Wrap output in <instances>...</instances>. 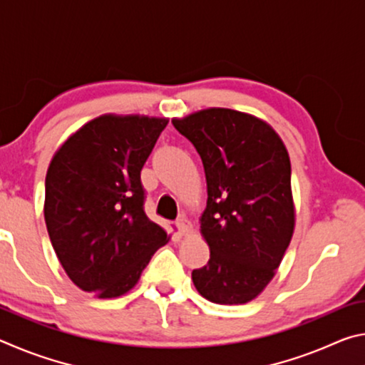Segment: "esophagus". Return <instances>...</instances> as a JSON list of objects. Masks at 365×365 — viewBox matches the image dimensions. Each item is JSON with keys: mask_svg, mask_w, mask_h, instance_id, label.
Returning <instances> with one entry per match:
<instances>
[{"mask_svg": "<svg viewBox=\"0 0 365 365\" xmlns=\"http://www.w3.org/2000/svg\"><path fill=\"white\" fill-rule=\"evenodd\" d=\"M175 227H177V230H178V233H180V235H187L191 230V224L185 217L177 219Z\"/></svg>", "mask_w": 365, "mask_h": 365, "instance_id": "1", "label": "esophagus"}]
</instances>
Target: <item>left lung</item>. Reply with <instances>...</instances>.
Masks as SVG:
<instances>
[{
	"label": "left lung",
	"instance_id": "1",
	"mask_svg": "<svg viewBox=\"0 0 365 365\" xmlns=\"http://www.w3.org/2000/svg\"><path fill=\"white\" fill-rule=\"evenodd\" d=\"M172 123L196 148L207 183L200 220L211 256L191 279L215 304H245L274 279L293 237L287 148L269 123L233 109H205Z\"/></svg>",
	"mask_w": 365,
	"mask_h": 365
}]
</instances>
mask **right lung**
I'll return each mask as SVG.
<instances>
[{"label": "right lung", "instance_id": "add662e5", "mask_svg": "<svg viewBox=\"0 0 365 365\" xmlns=\"http://www.w3.org/2000/svg\"><path fill=\"white\" fill-rule=\"evenodd\" d=\"M168 119L106 114L77 130L49 164L45 222L66 274L98 298L132 289L168 233L145 214L143 169Z\"/></svg>", "mask_w": 365, "mask_h": 365}]
</instances>
